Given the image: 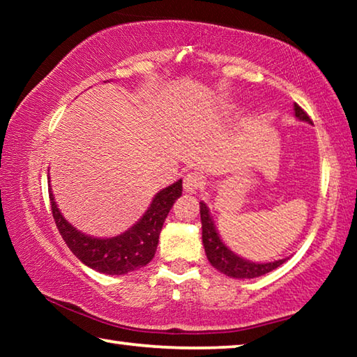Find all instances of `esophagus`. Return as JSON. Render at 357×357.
Listing matches in <instances>:
<instances>
[{"label":"esophagus","mask_w":357,"mask_h":357,"mask_svg":"<svg viewBox=\"0 0 357 357\" xmlns=\"http://www.w3.org/2000/svg\"><path fill=\"white\" fill-rule=\"evenodd\" d=\"M204 184L203 174L198 172H189L184 176V189L185 192H195L200 189V187Z\"/></svg>","instance_id":"obj_1"}]
</instances>
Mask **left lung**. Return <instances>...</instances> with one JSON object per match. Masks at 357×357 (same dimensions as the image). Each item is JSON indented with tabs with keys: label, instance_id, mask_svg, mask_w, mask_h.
Returning <instances> with one entry per match:
<instances>
[{
	"label": "left lung",
	"instance_id": "1",
	"mask_svg": "<svg viewBox=\"0 0 357 357\" xmlns=\"http://www.w3.org/2000/svg\"><path fill=\"white\" fill-rule=\"evenodd\" d=\"M294 114L296 118L301 121H307L312 123L309 114H307L302 108L294 104ZM200 215H202V229H203V245L204 252L209 263L219 269L220 273L227 274L228 277H234V279H253V277H259L263 274H268L271 271L279 268L280 264L285 263V259H277L273 263H253L249 259H244L233 253L228 247L222 243L213 219L209 215V209L206 204L200 202Z\"/></svg>",
	"mask_w": 357,
	"mask_h": 357
}]
</instances>
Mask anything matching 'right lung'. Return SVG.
<instances>
[{
	"label": "right lung",
	"instance_id": "obj_1",
	"mask_svg": "<svg viewBox=\"0 0 357 357\" xmlns=\"http://www.w3.org/2000/svg\"><path fill=\"white\" fill-rule=\"evenodd\" d=\"M48 193H50L53 219H55L58 231L61 233L70 252L83 264L89 266L98 273L123 275L130 271L143 268L154 258L160 229L164 227L174 200L183 193V181L179 179L157 193L146 213L128 231L119 236L104 239L86 236L72 227L59 213L56 203L53 200L52 189H48Z\"/></svg>",
	"mask_w": 357,
	"mask_h": 357
}]
</instances>
